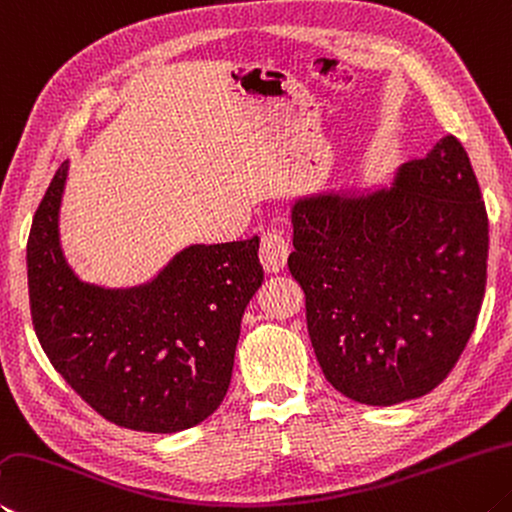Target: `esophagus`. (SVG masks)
<instances>
[{"mask_svg": "<svg viewBox=\"0 0 512 512\" xmlns=\"http://www.w3.org/2000/svg\"><path fill=\"white\" fill-rule=\"evenodd\" d=\"M291 246L284 239L282 232H266L262 237V248H259V262H262L266 273H282L288 262Z\"/></svg>", "mask_w": 512, "mask_h": 512, "instance_id": "obj_1", "label": "esophagus"}]
</instances>
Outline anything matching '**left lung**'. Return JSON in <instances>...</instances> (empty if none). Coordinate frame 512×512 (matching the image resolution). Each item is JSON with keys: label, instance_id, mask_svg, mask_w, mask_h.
<instances>
[{"label": "left lung", "instance_id": "1", "mask_svg": "<svg viewBox=\"0 0 512 512\" xmlns=\"http://www.w3.org/2000/svg\"><path fill=\"white\" fill-rule=\"evenodd\" d=\"M291 224L288 271L324 378L362 405L432 392L486 291L488 215L463 145L443 136L385 185L304 194Z\"/></svg>", "mask_w": 512, "mask_h": 512}]
</instances>
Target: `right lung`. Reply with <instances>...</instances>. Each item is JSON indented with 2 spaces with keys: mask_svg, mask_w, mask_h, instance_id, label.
<instances>
[{
  "mask_svg": "<svg viewBox=\"0 0 512 512\" xmlns=\"http://www.w3.org/2000/svg\"><path fill=\"white\" fill-rule=\"evenodd\" d=\"M69 161L37 208L26 246L37 340L73 392L120 427L172 434L217 410L228 392L241 318L264 282L259 237L192 244L152 280H80L60 241Z\"/></svg>",
  "mask_w": 512,
  "mask_h": 512,
  "instance_id": "right-lung-1",
  "label": "right lung"
}]
</instances>
